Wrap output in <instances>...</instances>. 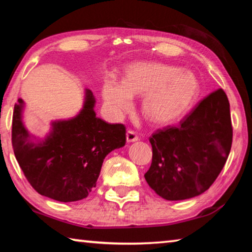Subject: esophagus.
<instances>
[{
  "instance_id": "obj_1",
  "label": "esophagus",
  "mask_w": 252,
  "mask_h": 252,
  "mask_svg": "<svg viewBox=\"0 0 252 252\" xmlns=\"http://www.w3.org/2000/svg\"><path fill=\"white\" fill-rule=\"evenodd\" d=\"M138 140H139V136L133 130L126 131V141L127 142H134V141H138Z\"/></svg>"
}]
</instances>
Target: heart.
<instances>
[{
    "label": "heart",
    "instance_id": "b5f03b06",
    "mask_svg": "<svg viewBox=\"0 0 252 252\" xmlns=\"http://www.w3.org/2000/svg\"><path fill=\"white\" fill-rule=\"evenodd\" d=\"M102 93L116 116L130 108L132 95H142L143 117L155 125H169L192 106L200 83L190 71L161 63H135L127 67L122 84L109 81Z\"/></svg>",
    "mask_w": 252,
    "mask_h": 252
}]
</instances>
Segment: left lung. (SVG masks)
<instances>
[{"label":"left lung","mask_w":252,"mask_h":252,"mask_svg":"<svg viewBox=\"0 0 252 252\" xmlns=\"http://www.w3.org/2000/svg\"><path fill=\"white\" fill-rule=\"evenodd\" d=\"M152 163L144 178L155 192L170 201L207 191L231 150L230 104L222 89L213 91L178 126L157 130L149 138Z\"/></svg>","instance_id":"1"}]
</instances>
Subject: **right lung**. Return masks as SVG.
<instances>
[{"label":"right lung","mask_w":252,"mask_h":252,"mask_svg":"<svg viewBox=\"0 0 252 252\" xmlns=\"http://www.w3.org/2000/svg\"><path fill=\"white\" fill-rule=\"evenodd\" d=\"M95 99L85 91L83 109L70 120L52 122L42 141H32L22 122L23 100L14 105L12 146L16 160L33 189L61 202L87 198L96 186L106 155L126 144V126L96 118Z\"/></svg>","instance_id":"add662e5"}]
</instances>
